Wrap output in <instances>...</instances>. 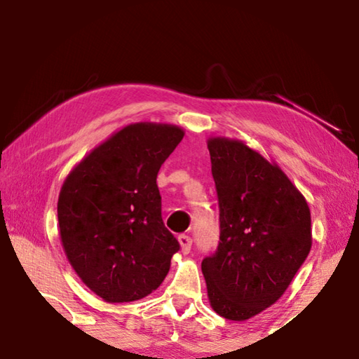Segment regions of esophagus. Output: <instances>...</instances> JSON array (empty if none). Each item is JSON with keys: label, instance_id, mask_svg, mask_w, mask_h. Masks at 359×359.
I'll return each instance as SVG.
<instances>
[{"label": "esophagus", "instance_id": "1", "mask_svg": "<svg viewBox=\"0 0 359 359\" xmlns=\"http://www.w3.org/2000/svg\"><path fill=\"white\" fill-rule=\"evenodd\" d=\"M177 239H179V244H180L182 252H184V253H188V252L191 250V244H193V241H191L190 236H187V234H180Z\"/></svg>", "mask_w": 359, "mask_h": 359}]
</instances>
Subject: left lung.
<instances>
[{
	"instance_id": "8db88e82",
	"label": "left lung",
	"mask_w": 359,
	"mask_h": 359,
	"mask_svg": "<svg viewBox=\"0 0 359 359\" xmlns=\"http://www.w3.org/2000/svg\"><path fill=\"white\" fill-rule=\"evenodd\" d=\"M220 242L203 259L210 307L244 321L280 299L312 247L311 209L276 163L245 142L209 137Z\"/></svg>"
}]
</instances>
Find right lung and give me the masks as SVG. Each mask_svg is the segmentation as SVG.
<instances>
[{
    "label": "right lung",
    "instance_id": "right-lung-1",
    "mask_svg": "<svg viewBox=\"0 0 359 359\" xmlns=\"http://www.w3.org/2000/svg\"><path fill=\"white\" fill-rule=\"evenodd\" d=\"M185 131L126 125L72 168L58 196L66 258L106 302L142 299L160 287L180 245L161 218L156 175Z\"/></svg>",
    "mask_w": 359,
    "mask_h": 359
}]
</instances>
